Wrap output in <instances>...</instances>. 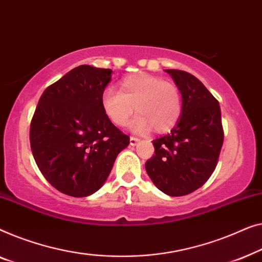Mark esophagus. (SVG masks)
Returning <instances> with one entry per match:
<instances>
[{"label":"esophagus","instance_id":"34e87169","mask_svg":"<svg viewBox=\"0 0 262 262\" xmlns=\"http://www.w3.org/2000/svg\"><path fill=\"white\" fill-rule=\"evenodd\" d=\"M138 142H140V139H138V138H134V136H130V139H129V143H130V146H135L136 143Z\"/></svg>","mask_w":262,"mask_h":262}]
</instances>
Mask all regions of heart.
Segmentation results:
<instances>
[{
  "mask_svg": "<svg viewBox=\"0 0 262 262\" xmlns=\"http://www.w3.org/2000/svg\"><path fill=\"white\" fill-rule=\"evenodd\" d=\"M101 104L108 119L116 126H124L135 112L130 127L136 133L171 130L182 115V96L173 83L159 77L138 73L121 82L120 91L106 88Z\"/></svg>",
  "mask_w": 262,
  "mask_h": 262,
  "instance_id": "obj_1",
  "label": "heart"
}]
</instances>
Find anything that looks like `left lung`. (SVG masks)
I'll return each instance as SVG.
<instances>
[{"mask_svg": "<svg viewBox=\"0 0 262 262\" xmlns=\"http://www.w3.org/2000/svg\"><path fill=\"white\" fill-rule=\"evenodd\" d=\"M182 94V115L171 133L153 140L154 156L146 171L158 189L185 196L210 178L223 145L219 101L189 72L165 70Z\"/></svg>", "mask_w": 262, "mask_h": 262, "instance_id": "8db88e82", "label": "left lung"}]
</instances>
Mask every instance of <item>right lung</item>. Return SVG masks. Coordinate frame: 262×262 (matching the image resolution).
<instances>
[{"label": "right lung", "mask_w": 262, "mask_h": 262, "mask_svg": "<svg viewBox=\"0 0 262 262\" xmlns=\"http://www.w3.org/2000/svg\"><path fill=\"white\" fill-rule=\"evenodd\" d=\"M112 70L77 66L43 91L29 140L40 172L53 187L86 197L102 187L116 157L129 145L102 109Z\"/></svg>", "instance_id": "1"}]
</instances>
